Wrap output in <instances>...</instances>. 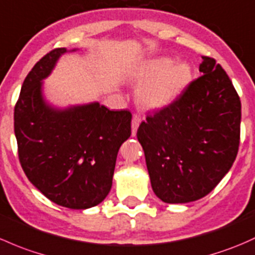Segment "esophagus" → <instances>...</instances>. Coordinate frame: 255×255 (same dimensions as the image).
<instances>
[{
	"label": "esophagus",
	"instance_id": "esophagus-1",
	"mask_svg": "<svg viewBox=\"0 0 255 255\" xmlns=\"http://www.w3.org/2000/svg\"><path fill=\"white\" fill-rule=\"evenodd\" d=\"M140 116H138V115H134L133 116V120H132V134L134 135L136 133V129H138L139 125H140Z\"/></svg>",
	"mask_w": 255,
	"mask_h": 255
}]
</instances>
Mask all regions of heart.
<instances>
[{"mask_svg":"<svg viewBox=\"0 0 255 255\" xmlns=\"http://www.w3.org/2000/svg\"><path fill=\"white\" fill-rule=\"evenodd\" d=\"M140 84L139 103L149 109H160L172 103L192 79L191 67L186 63H172L170 58H152L143 62L133 73Z\"/></svg>","mask_w":255,"mask_h":255,"instance_id":"obj_1","label":"heart"}]
</instances>
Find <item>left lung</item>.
Here are the masks:
<instances>
[{"label":"left lung","mask_w":255,"mask_h":255,"mask_svg":"<svg viewBox=\"0 0 255 255\" xmlns=\"http://www.w3.org/2000/svg\"><path fill=\"white\" fill-rule=\"evenodd\" d=\"M202 58V76L148 115L136 132L152 191L168 204L209 194L230 171L240 146V96L222 67Z\"/></svg>","instance_id":"obj_1"}]
</instances>
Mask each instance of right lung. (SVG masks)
<instances>
[{
    "label": "right lung",
    "mask_w": 255,
    "mask_h": 255,
    "mask_svg": "<svg viewBox=\"0 0 255 255\" xmlns=\"http://www.w3.org/2000/svg\"><path fill=\"white\" fill-rule=\"evenodd\" d=\"M66 51H50L24 79L14 106V134L29 181L51 202L82 210L109 194L120 146L130 135L132 114L99 103L67 110L46 105L41 80Z\"/></svg>",
    "instance_id": "obj_1"
}]
</instances>
